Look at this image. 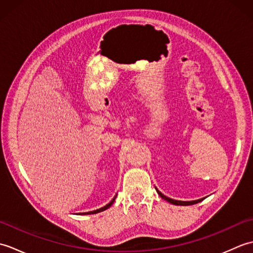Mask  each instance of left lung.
Instances as JSON below:
<instances>
[{
    "instance_id": "8db88e82",
    "label": "left lung",
    "mask_w": 253,
    "mask_h": 253,
    "mask_svg": "<svg viewBox=\"0 0 253 253\" xmlns=\"http://www.w3.org/2000/svg\"><path fill=\"white\" fill-rule=\"evenodd\" d=\"M155 189H157V192L159 193V196H160L161 198L164 199V200H166V201L171 203V204H175V206H191V204H196V203H198V202H200V201L203 200V198H202V199H199V200H193V201H178V200H174V199H170V198H169V197L164 196L162 192L159 191L158 188H155Z\"/></svg>"
}]
</instances>
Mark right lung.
Masks as SVG:
<instances>
[{"label":"right lung","mask_w":253,"mask_h":253,"mask_svg":"<svg viewBox=\"0 0 253 253\" xmlns=\"http://www.w3.org/2000/svg\"><path fill=\"white\" fill-rule=\"evenodd\" d=\"M117 196V195H116ZM116 196L112 199L111 200V202L110 203H107L106 206H104L103 208H101V209H98V210H94V211H90V212H84V213H79V214H82V215H89V214H96V213H99V212H102V211H105L106 209H109L112 204H113V202L115 201V199H116Z\"/></svg>","instance_id":"1"}]
</instances>
